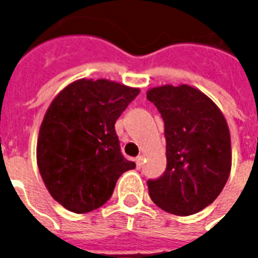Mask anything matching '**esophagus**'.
I'll list each match as a JSON object with an SVG mask.
<instances>
[{"instance_id": "esophagus-1", "label": "esophagus", "mask_w": 258, "mask_h": 258, "mask_svg": "<svg viewBox=\"0 0 258 258\" xmlns=\"http://www.w3.org/2000/svg\"><path fill=\"white\" fill-rule=\"evenodd\" d=\"M135 164H137V168L142 167V164H144V156H138L135 159Z\"/></svg>"}]
</instances>
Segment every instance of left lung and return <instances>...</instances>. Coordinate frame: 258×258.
<instances>
[{
    "mask_svg": "<svg viewBox=\"0 0 258 258\" xmlns=\"http://www.w3.org/2000/svg\"><path fill=\"white\" fill-rule=\"evenodd\" d=\"M146 98L164 121L166 171L148 179L151 199L177 216H190L221 194L231 171V137L221 110L189 85H163Z\"/></svg>",
    "mask_w": 258,
    "mask_h": 258,
    "instance_id": "8db88e82",
    "label": "left lung"
}]
</instances>
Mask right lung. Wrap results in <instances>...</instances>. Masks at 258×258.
<instances>
[{"label":"right lung","instance_id":"right-lung-1","mask_svg":"<svg viewBox=\"0 0 258 258\" xmlns=\"http://www.w3.org/2000/svg\"><path fill=\"white\" fill-rule=\"evenodd\" d=\"M138 88L79 80L58 94L42 120L37 163L49 194L77 214L110 199L118 177L135 168L121 153L114 123Z\"/></svg>","mask_w":258,"mask_h":258}]
</instances>
